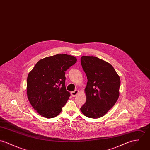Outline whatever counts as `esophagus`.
Wrapping results in <instances>:
<instances>
[{
  "label": "esophagus",
  "instance_id": "obj_1",
  "mask_svg": "<svg viewBox=\"0 0 150 150\" xmlns=\"http://www.w3.org/2000/svg\"><path fill=\"white\" fill-rule=\"evenodd\" d=\"M78 93H79V90H75V91L71 92V95H72L73 97H75Z\"/></svg>",
  "mask_w": 150,
  "mask_h": 150
}]
</instances>
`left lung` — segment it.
I'll return each instance as SVG.
<instances>
[{
	"label": "left lung",
	"mask_w": 150,
	"mask_h": 150,
	"mask_svg": "<svg viewBox=\"0 0 150 150\" xmlns=\"http://www.w3.org/2000/svg\"><path fill=\"white\" fill-rule=\"evenodd\" d=\"M81 65L87 78L86 102L81 108L85 116L98 118L105 116L119 97L120 78L109 63L95 56H83Z\"/></svg>",
	"instance_id": "8db88e82"
}]
</instances>
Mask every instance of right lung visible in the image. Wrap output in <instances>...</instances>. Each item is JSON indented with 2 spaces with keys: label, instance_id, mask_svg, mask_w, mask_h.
<instances>
[{
  "label": "right lung",
  "instance_id": "obj_1",
  "mask_svg": "<svg viewBox=\"0 0 150 150\" xmlns=\"http://www.w3.org/2000/svg\"><path fill=\"white\" fill-rule=\"evenodd\" d=\"M76 61L73 56L56 54L39 60L29 73L27 96L39 115L51 118L60 113L70 96L65 86L66 71Z\"/></svg>",
  "mask_w": 150,
  "mask_h": 150
}]
</instances>
